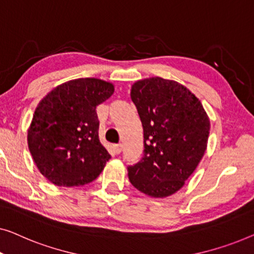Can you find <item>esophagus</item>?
<instances>
[{"instance_id":"34e87169","label":"esophagus","mask_w":254,"mask_h":254,"mask_svg":"<svg viewBox=\"0 0 254 254\" xmlns=\"http://www.w3.org/2000/svg\"><path fill=\"white\" fill-rule=\"evenodd\" d=\"M114 149H115V153H117V154H119V153H121V151H122V144L114 145Z\"/></svg>"}]
</instances>
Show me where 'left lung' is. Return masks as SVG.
Wrapping results in <instances>:
<instances>
[{"label": "left lung", "mask_w": 254, "mask_h": 254, "mask_svg": "<svg viewBox=\"0 0 254 254\" xmlns=\"http://www.w3.org/2000/svg\"><path fill=\"white\" fill-rule=\"evenodd\" d=\"M131 100L144 128L145 153L127 168L128 180L149 197H169L184 187L201 161L209 117L188 87L161 77L135 81Z\"/></svg>", "instance_id": "obj_1"}]
</instances>
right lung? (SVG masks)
<instances>
[{"label":"right lung","mask_w":254,"mask_h":254,"mask_svg":"<svg viewBox=\"0 0 254 254\" xmlns=\"http://www.w3.org/2000/svg\"><path fill=\"white\" fill-rule=\"evenodd\" d=\"M114 84L78 78L59 85L38 103L27 145L38 169L57 187H83L101 174L110 155L99 140L95 108Z\"/></svg>","instance_id":"1"}]
</instances>
